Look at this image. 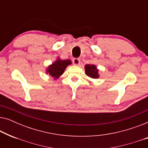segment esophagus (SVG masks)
<instances>
[{
	"mask_svg": "<svg viewBox=\"0 0 148 148\" xmlns=\"http://www.w3.org/2000/svg\"><path fill=\"white\" fill-rule=\"evenodd\" d=\"M73 62L75 65H79L80 63V59H79V58H74L73 60Z\"/></svg>",
	"mask_w": 148,
	"mask_h": 148,
	"instance_id": "1",
	"label": "esophagus"
}]
</instances>
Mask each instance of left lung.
I'll return each instance as SVG.
<instances>
[{
	"label": "left lung",
	"instance_id": "left-lung-1",
	"mask_svg": "<svg viewBox=\"0 0 148 148\" xmlns=\"http://www.w3.org/2000/svg\"><path fill=\"white\" fill-rule=\"evenodd\" d=\"M98 69L94 64H86L85 66V72L86 75L93 79H97L99 77Z\"/></svg>",
	"mask_w": 148,
	"mask_h": 148
}]
</instances>
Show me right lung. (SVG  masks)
<instances>
[{
  "label": "right lung",
  "instance_id": "obj_1",
  "mask_svg": "<svg viewBox=\"0 0 148 148\" xmlns=\"http://www.w3.org/2000/svg\"><path fill=\"white\" fill-rule=\"evenodd\" d=\"M71 60H61L60 58H58L53 63L48 66L46 69V74H49L50 76L54 78V79H57L60 75L63 74L65 69L67 66L71 64Z\"/></svg>",
  "mask_w": 148,
  "mask_h": 148
}]
</instances>
